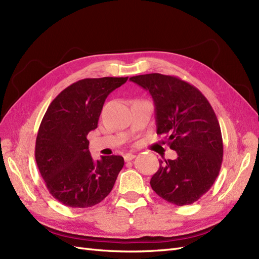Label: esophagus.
<instances>
[{
    "instance_id": "esophagus-1",
    "label": "esophagus",
    "mask_w": 259,
    "mask_h": 259,
    "mask_svg": "<svg viewBox=\"0 0 259 259\" xmlns=\"http://www.w3.org/2000/svg\"><path fill=\"white\" fill-rule=\"evenodd\" d=\"M134 158H135L134 153H126V155L124 156V160H125V161H132V160L134 159Z\"/></svg>"
}]
</instances>
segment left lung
<instances>
[{"instance_id": "8db88e82", "label": "left lung", "mask_w": 259, "mask_h": 259, "mask_svg": "<svg viewBox=\"0 0 259 259\" xmlns=\"http://www.w3.org/2000/svg\"><path fill=\"white\" fill-rule=\"evenodd\" d=\"M155 103L157 134L178 158L160 160L150 185L177 206L191 205L207 193L218 177L223 144L220 125L206 97L191 83L158 73L133 76Z\"/></svg>"}]
</instances>
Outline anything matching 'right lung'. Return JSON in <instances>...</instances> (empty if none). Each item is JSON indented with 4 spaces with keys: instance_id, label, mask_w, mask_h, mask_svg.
<instances>
[{
    "instance_id": "add662e5",
    "label": "right lung",
    "mask_w": 259,
    "mask_h": 259,
    "mask_svg": "<svg viewBox=\"0 0 259 259\" xmlns=\"http://www.w3.org/2000/svg\"><path fill=\"white\" fill-rule=\"evenodd\" d=\"M128 77L85 78L58 95L41 121L34 157L52 196L72 208L99 204L124 165L121 156L94 160L87 135L98 127L107 97Z\"/></svg>"
}]
</instances>
